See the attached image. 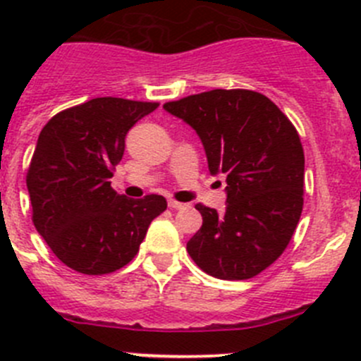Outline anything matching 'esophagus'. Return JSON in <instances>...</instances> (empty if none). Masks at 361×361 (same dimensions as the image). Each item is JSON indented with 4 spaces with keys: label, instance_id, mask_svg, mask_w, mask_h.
Masks as SVG:
<instances>
[{
    "label": "esophagus",
    "instance_id": "34e87169",
    "mask_svg": "<svg viewBox=\"0 0 361 361\" xmlns=\"http://www.w3.org/2000/svg\"><path fill=\"white\" fill-rule=\"evenodd\" d=\"M169 207L171 209H183V207H187V204H183V202H178V201H174V199H171L169 202Z\"/></svg>",
    "mask_w": 361,
    "mask_h": 361
}]
</instances>
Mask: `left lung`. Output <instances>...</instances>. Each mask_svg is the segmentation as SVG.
Segmentation results:
<instances>
[{
	"label": "left lung",
	"instance_id": "left-lung-1",
	"mask_svg": "<svg viewBox=\"0 0 361 361\" xmlns=\"http://www.w3.org/2000/svg\"><path fill=\"white\" fill-rule=\"evenodd\" d=\"M202 141L211 174L227 176V207L197 204L202 227L187 243L206 274L250 279L288 246L304 206V148L297 129L269 97L214 89L164 104Z\"/></svg>",
	"mask_w": 361,
	"mask_h": 361
}]
</instances>
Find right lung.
<instances>
[{
	"mask_svg": "<svg viewBox=\"0 0 361 361\" xmlns=\"http://www.w3.org/2000/svg\"><path fill=\"white\" fill-rule=\"evenodd\" d=\"M157 106L96 97L54 115L39 133L25 176L32 224L73 271L101 276L122 269L166 211L162 195L129 199L110 181L129 129Z\"/></svg>",
	"mask_w": 361,
	"mask_h": 361,
	"instance_id": "1",
	"label": "right lung"
}]
</instances>
